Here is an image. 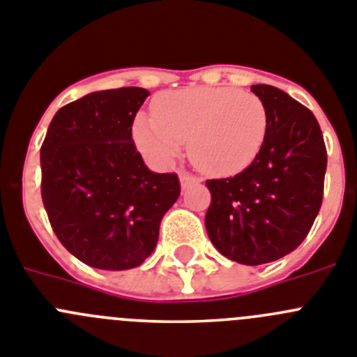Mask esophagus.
<instances>
[{
    "label": "esophagus",
    "instance_id": "34e87169",
    "mask_svg": "<svg viewBox=\"0 0 357 357\" xmlns=\"http://www.w3.org/2000/svg\"><path fill=\"white\" fill-rule=\"evenodd\" d=\"M179 183H181V188H186V186L197 185V183H201V179L195 178V176H192V174H188V172L183 171L181 174H179Z\"/></svg>",
    "mask_w": 357,
    "mask_h": 357
}]
</instances>
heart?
I'll return each instance as SVG.
<instances>
[{
	"mask_svg": "<svg viewBox=\"0 0 357 357\" xmlns=\"http://www.w3.org/2000/svg\"><path fill=\"white\" fill-rule=\"evenodd\" d=\"M261 99L233 86H197L167 92L153 115L135 117L131 135L144 156L169 165L190 140V158L211 176H233L255 162L265 142Z\"/></svg>",
	"mask_w": 357,
	"mask_h": 357,
	"instance_id": "1",
	"label": "heart"
}]
</instances>
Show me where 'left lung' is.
<instances>
[{"label": "left lung", "instance_id": "8db88e82", "mask_svg": "<svg viewBox=\"0 0 357 357\" xmlns=\"http://www.w3.org/2000/svg\"><path fill=\"white\" fill-rule=\"evenodd\" d=\"M250 91L265 105V142L245 171L208 179L204 224L220 255L255 266L290 255L306 238L322 204L327 153L306 107L272 85Z\"/></svg>", "mask_w": 357, "mask_h": 357}]
</instances>
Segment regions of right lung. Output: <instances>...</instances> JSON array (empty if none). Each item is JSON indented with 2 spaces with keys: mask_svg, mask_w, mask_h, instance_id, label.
Returning <instances> with one entry per match:
<instances>
[{
  "mask_svg": "<svg viewBox=\"0 0 357 357\" xmlns=\"http://www.w3.org/2000/svg\"><path fill=\"white\" fill-rule=\"evenodd\" d=\"M147 96L140 86L83 96L54 114L40 147L51 227L70 255L101 271L142 265L181 192L174 172L147 169L131 139Z\"/></svg>",
  "mask_w": 357,
  "mask_h": 357,
  "instance_id": "obj_1",
  "label": "right lung"
}]
</instances>
